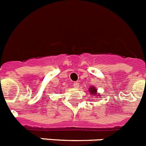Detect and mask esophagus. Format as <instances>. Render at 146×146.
<instances>
[{"label":"esophagus","mask_w":146,"mask_h":146,"mask_svg":"<svg viewBox=\"0 0 146 146\" xmlns=\"http://www.w3.org/2000/svg\"><path fill=\"white\" fill-rule=\"evenodd\" d=\"M73 86H74V88H77L80 86L79 82H74V83H73Z\"/></svg>","instance_id":"esophagus-1"}]
</instances>
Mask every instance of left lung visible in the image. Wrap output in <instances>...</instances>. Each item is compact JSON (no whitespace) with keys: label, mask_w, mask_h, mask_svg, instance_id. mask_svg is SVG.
<instances>
[{"label":"left lung","mask_w":146,"mask_h":146,"mask_svg":"<svg viewBox=\"0 0 146 146\" xmlns=\"http://www.w3.org/2000/svg\"><path fill=\"white\" fill-rule=\"evenodd\" d=\"M88 92H90V94H91V96H100L101 95L99 94V93H97V89L94 86H91V88H89Z\"/></svg>","instance_id":"1"}]
</instances>
